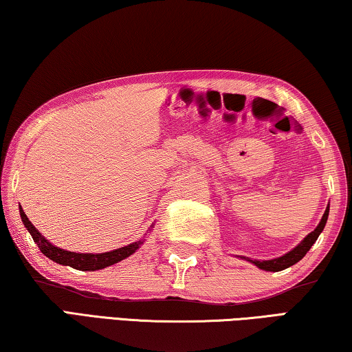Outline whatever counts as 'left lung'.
I'll use <instances>...</instances> for the list:
<instances>
[{
    "label": "left lung",
    "mask_w": 352,
    "mask_h": 352,
    "mask_svg": "<svg viewBox=\"0 0 352 352\" xmlns=\"http://www.w3.org/2000/svg\"><path fill=\"white\" fill-rule=\"evenodd\" d=\"M327 214H329V206L326 208V211L323 214V217H321V222L318 223L317 228H315L311 234H307L305 237V241H302L300 245L295 247L292 252H289L287 254L281 256V258H276V259H272V261H253V259H248L250 262H253L256 267H259L262 270H267V272H279V270H284L287 269V267L296 264L298 261H301L305 258L306 253L311 250V247L315 243V241L318 239V236L321 231H323L324 225H326V220H327ZM247 259V258H245Z\"/></svg>",
    "instance_id": "left-lung-1"
}]
</instances>
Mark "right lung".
Segmentation results:
<instances>
[{
    "label": "right lung",
    "instance_id": "add662e5",
    "mask_svg": "<svg viewBox=\"0 0 352 352\" xmlns=\"http://www.w3.org/2000/svg\"><path fill=\"white\" fill-rule=\"evenodd\" d=\"M20 216H21L23 223H25L28 231L31 233L34 242L37 243L40 252L43 253L46 258H50L51 261L57 262V264L69 265V267H73V269L82 270V272L100 270V269H105V267H109V265L116 264V262L129 258L130 254H133L136 252V248H140V245L142 243L141 241H138L135 243H130V245H127V247L113 250V252H109V253H100V254L67 252V250L57 248L52 245L51 242H47L45 237L38 233L37 228H35V226L31 223V220L28 219V216L25 214V211L21 210V208H20Z\"/></svg>",
    "mask_w": 352,
    "mask_h": 352
}]
</instances>
